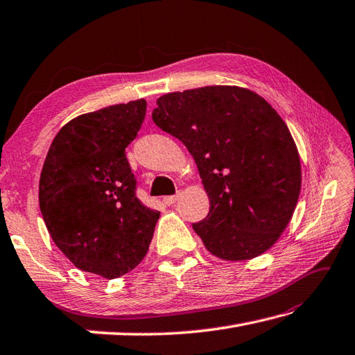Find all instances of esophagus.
Wrapping results in <instances>:
<instances>
[{"mask_svg":"<svg viewBox=\"0 0 355 355\" xmlns=\"http://www.w3.org/2000/svg\"><path fill=\"white\" fill-rule=\"evenodd\" d=\"M178 199H179V194H176V196H165L164 198V204L165 205H173V204H176Z\"/></svg>","mask_w":355,"mask_h":355,"instance_id":"1","label":"esophagus"}]
</instances>
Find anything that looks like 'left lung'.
<instances>
[{"label": "left lung", "instance_id": "obj_1", "mask_svg": "<svg viewBox=\"0 0 355 355\" xmlns=\"http://www.w3.org/2000/svg\"><path fill=\"white\" fill-rule=\"evenodd\" d=\"M155 124L194 157L209 213L193 223L213 256L250 260L279 241L297 205V147L279 113L257 93L208 85L156 101Z\"/></svg>", "mask_w": 355, "mask_h": 355}]
</instances>
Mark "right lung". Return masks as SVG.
Instances as JSON below:
<instances>
[{
  "label": "right lung",
  "instance_id": "add662e5",
  "mask_svg": "<svg viewBox=\"0 0 355 355\" xmlns=\"http://www.w3.org/2000/svg\"><path fill=\"white\" fill-rule=\"evenodd\" d=\"M147 101L110 105L64 125L40 178V208L53 242L76 268L116 279L146 257L159 211L136 198L125 148Z\"/></svg>",
  "mask_w": 355,
  "mask_h": 355
}]
</instances>
